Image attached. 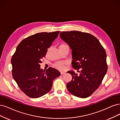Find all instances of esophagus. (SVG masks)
I'll list each match as a JSON object with an SVG mask.
<instances>
[{"label":"esophagus","instance_id":"1","mask_svg":"<svg viewBox=\"0 0 120 120\" xmlns=\"http://www.w3.org/2000/svg\"><path fill=\"white\" fill-rule=\"evenodd\" d=\"M65 73H66V72H65V71H61V74L62 75L65 74Z\"/></svg>","mask_w":120,"mask_h":120}]
</instances>
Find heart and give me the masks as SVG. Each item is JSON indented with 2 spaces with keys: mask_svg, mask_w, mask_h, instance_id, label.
Instances as JSON below:
<instances>
[{
  "mask_svg": "<svg viewBox=\"0 0 120 120\" xmlns=\"http://www.w3.org/2000/svg\"><path fill=\"white\" fill-rule=\"evenodd\" d=\"M66 45L65 44H61L60 45L59 47H62V46ZM68 63V61H57L54 64V66L57 69H60V70H63L65 69V65H66Z\"/></svg>",
  "mask_w": 120,
  "mask_h": 120,
  "instance_id": "1",
  "label": "heart"
}]
</instances>
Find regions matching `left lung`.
<instances>
[{
	"label": "left lung",
	"instance_id": "8db88e82",
	"mask_svg": "<svg viewBox=\"0 0 120 120\" xmlns=\"http://www.w3.org/2000/svg\"><path fill=\"white\" fill-rule=\"evenodd\" d=\"M60 38L72 49V67L80 74L69 71L72 80L67 84L69 92L75 96L85 98L91 95L101 85L108 67L107 54L97 38L78 31H63Z\"/></svg>",
	"mask_w": 120,
	"mask_h": 120
}]
</instances>
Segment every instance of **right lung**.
Instances as JSON below:
<instances>
[{"label": "right lung", "instance_id": "obj_1", "mask_svg": "<svg viewBox=\"0 0 120 120\" xmlns=\"http://www.w3.org/2000/svg\"><path fill=\"white\" fill-rule=\"evenodd\" d=\"M59 33V31L41 32L27 37L18 44L12 57L13 78L30 98H39L48 93L53 80L60 75L58 70L51 67L43 71L40 65Z\"/></svg>", "mask_w": 120, "mask_h": 120}]
</instances>
